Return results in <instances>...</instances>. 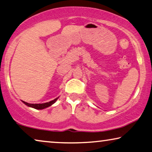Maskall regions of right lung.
<instances>
[{
	"mask_svg": "<svg viewBox=\"0 0 152 152\" xmlns=\"http://www.w3.org/2000/svg\"><path fill=\"white\" fill-rule=\"evenodd\" d=\"M57 98L53 99V100H52L50 102H46V103H43V104H29V103H27L26 102H24L22 101V102L24 104H25L26 105H27L29 107H32L35 108V109H38V110H41V109H44V108H46L47 107H49V106H50L51 105H53V104L57 100Z\"/></svg>",
	"mask_w": 152,
	"mask_h": 152,
	"instance_id": "1",
	"label": "right lung"
}]
</instances>
